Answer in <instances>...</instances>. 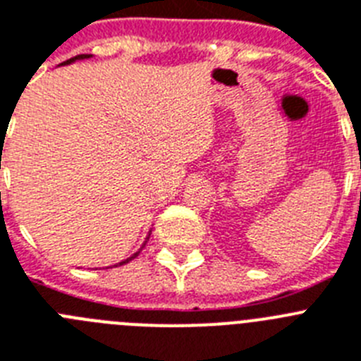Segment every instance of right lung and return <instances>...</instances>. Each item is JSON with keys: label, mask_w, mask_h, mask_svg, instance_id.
Returning <instances> with one entry per match:
<instances>
[{"label": "right lung", "mask_w": 361, "mask_h": 361, "mask_svg": "<svg viewBox=\"0 0 361 361\" xmlns=\"http://www.w3.org/2000/svg\"><path fill=\"white\" fill-rule=\"evenodd\" d=\"M89 58H92V56H90V54H81V56H76V58L67 59V61H63V63H61V65H71V63H74V61H80V59H89ZM149 236H150V233H149ZM149 236H147V240H149ZM145 243H147V241H145ZM145 243H143V247H145ZM143 247H142V249H143ZM142 249H140V250H142ZM140 250H137L136 255L130 256V258H127V259H123V262L118 263V265H125V263H128V262H130V259L136 258V256L140 255Z\"/></svg>", "instance_id": "add662e5"}]
</instances>
